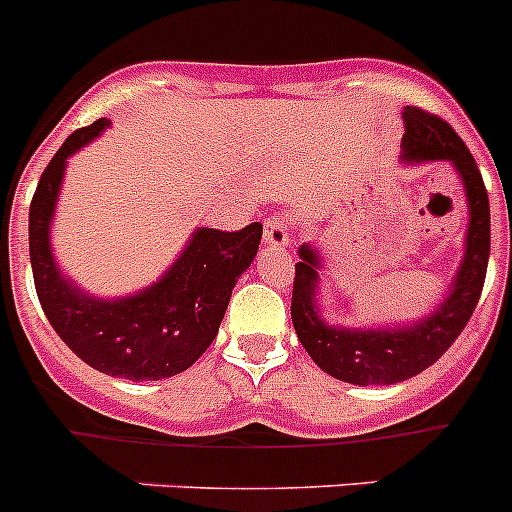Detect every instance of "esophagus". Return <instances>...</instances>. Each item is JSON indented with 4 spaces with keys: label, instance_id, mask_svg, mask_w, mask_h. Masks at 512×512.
Segmentation results:
<instances>
[{
    "label": "esophagus",
    "instance_id": "obj_1",
    "mask_svg": "<svg viewBox=\"0 0 512 512\" xmlns=\"http://www.w3.org/2000/svg\"><path fill=\"white\" fill-rule=\"evenodd\" d=\"M264 243L271 248L289 246L292 243V223L284 215H274L271 220H266Z\"/></svg>",
    "mask_w": 512,
    "mask_h": 512
}]
</instances>
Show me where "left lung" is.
<instances>
[{"label":"left lung","instance_id":"8db88e82","mask_svg":"<svg viewBox=\"0 0 512 512\" xmlns=\"http://www.w3.org/2000/svg\"><path fill=\"white\" fill-rule=\"evenodd\" d=\"M403 126L401 162L452 164L462 180L470 223L464 233L462 261L449 281L447 294L434 312L409 325L340 327L327 322L320 309V271L325 269V256L312 243L299 248L292 292L294 330L314 363L337 381L353 386H391L437 363L470 322L490 259V200L470 149L447 121L416 106L403 109Z\"/></svg>","mask_w":512,"mask_h":512}]
</instances>
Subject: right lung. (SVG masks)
I'll use <instances>...</instances> for the list:
<instances>
[{
    "label": "right lung",
    "instance_id": "add662e5",
    "mask_svg": "<svg viewBox=\"0 0 512 512\" xmlns=\"http://www.w3.org/2000/svg\"><path fill=\"white\" fill-rule=\"evenodd\" d=\"M109 119L70 134L37 182L30 205V261L42 312L60 340L98 373L126 381H159L190 368L218 335L238 276L253 264L261 223L225 233L195 228L175 264L154 284L103 299L75 287L50 246L55 205L68 157L101 137Z\"/></svg>",
    "mask_w": 512,
    "mask_h": 512
}]
</instances>
